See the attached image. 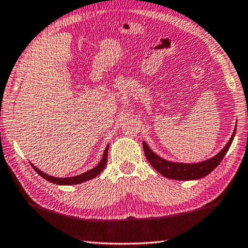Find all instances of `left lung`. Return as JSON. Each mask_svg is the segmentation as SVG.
Returning a JSON list of instances; mask_svg holds the SVG:
<instances>
[{"mask_svg":"<svg viewBox=\"0 0 248 248\" xmlns=\"http://www.w3.org/2000/svg\"><path fill=\"white\" fill-rule=\"evenodd\" d=\"M236 128L234 129V132L229 140L228 143L222 149L216 156L207 159V161L194 163V164H185V163H174L166 161V159L159 157L157 154H155L152 150L149 148V145L143 141V150L145 157L148 158L150 164L153 169L156 170L159 174L164 176L166 178L175 179V180H194L200 179L207 176L208 174L216 169L220 164L222 159L225 156L231 144H232Z\"/></svg>","mask_w":248,"mask_h":248,"instance_id":"8db88e82","label":"left lung"}]
</instances>
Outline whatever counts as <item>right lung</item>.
Returning <instances> with one entry per match:
<instances>
[{"label":"right lung","instance_id":"obj_1","mask_svg":"<svg viewBox=\"0 0 248 248\" xmlns=\"http://www.w3.org/2000/svg\"><path fill=\"white\" fill-rule=\"evenodd\" d=\"M108 148H109V145H107L106 149H105L103 157H102V159H100L99 164L97 166H95L94 169L87 170V171H85V173H83L81 175L73 176V177H65V178L53 177V176H50L48 174L44 173V171H41L40 170L37 169V167L33 166L32 164H31V166H32V169L35 170L37 173H38L41 176V177H44L46 180H48V182L52 183V184H57V185H77V184H81V183H84V182H87V180H90L92 178H95L96 176L102 173L103 170L105 169V166H106V164H107Z\"/></svg>","mask_w":248,"mask_h":248}]
</instances>
